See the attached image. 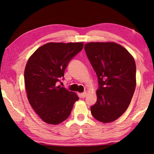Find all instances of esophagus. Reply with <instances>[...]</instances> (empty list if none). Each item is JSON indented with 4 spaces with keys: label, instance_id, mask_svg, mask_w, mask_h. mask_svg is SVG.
<instances>
[{
    "label": "esophagus",
    "instance_id": "esophagus-1",
    "mask_svg": "<svg viewBox=\"0 0 154 154\" xmlns=\"http://www.w3.org/2000/svg\"><path fill=\"white\" fill-rule=\"evenodd\" d=\"M87 94H88V93L86 92H83V93H81L80 94V96H82V98H85V96H87Z\"/></svg>",
    "mask_w": 154,
    "mask_h": 154
}]
</instances>
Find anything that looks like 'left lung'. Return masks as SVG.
Segmentation results:
<instances>
[{"label":"left lung","instance_id":"obj_1","mask_svg":"<svg viewBox=\"0 0 154 154\" xmlns=\"http://www.w3.org/2000/svg\"><path fill=\"white\" fill-rule=\"evenodd\" d=\"M85 53L98 77L94 118L103 123L118 119L128 107L136 88V64L126 48L115 42H90Z\"/></svg>","mask_w":154,"mask_h":154}]
</instances>
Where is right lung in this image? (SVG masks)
Returning a JSON list of instances; mask_svg holds the SVG:
<instances>
[{
    "label": "right lung",
    "instance_id": "obj_1",
    "mask_svg": "<svg viewBox=\"0 0 154 154\" xmlns=\"http://www.w3.org/2000/svg\"><path fill=\"white\" fill-rule=\"evenodd\" d=\"M83 47V42L48 43L28 60L24 83L28 102L47 124L57 125L66 120L79 100L76 93L56 85V82L64 77L69 61Z\"/></svg>",
    "mask_w": 154,
    "mask_h": 154
}]
</instances>
